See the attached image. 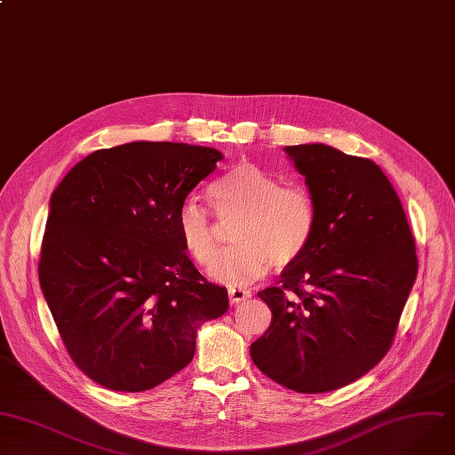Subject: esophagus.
Segmentation results:
<instances>
[{"mask_svg":"<svg viewBox=\"0 0 455 455\" xmlns=\"http://www.w3.org/2000/svg\"><path fill=\"white\" fill-rule=\"evenodd\" d=\"M228 293H229V302H231V304H238V302H242V300H246V299L251 297V291H250V290L236 288V286L229 288Z\"/></svg>","mask_w":455,"mask_h":455,"instance_id":"esophagus-1","label":"esophagus"}]
</instances>
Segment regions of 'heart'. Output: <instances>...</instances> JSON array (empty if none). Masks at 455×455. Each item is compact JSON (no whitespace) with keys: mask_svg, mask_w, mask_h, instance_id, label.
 <instances>
[{"mask_svg":"<svg viewBox=\"0 0 455 455\" xmlns=\"http://www.w3.org/2000/svg\"><path fill=\"white\" fill-rule=\"evenodd\" d=\"M219 217L238 215L233 226L236 246L219 251V229L209 209L188 196L177 209L179 236L198 266H209L219 283L242 286L262 278L271 266L284 269L309 248L317 229V204L299 184L283 186L271 172L240 162L209 186Z\"/></svg>","mask_w":455,"mask_h":455,"instance_id":"b5f03b06","label":"heart"}]
</instances>
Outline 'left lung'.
Segmentation results:
<instances>
[{
	"instance_id": "obj_1",
	"label": "left lung",
	"mask_w": 455,
	"mask_h": 455,
	"mask_svg": "<svg viewBox=\"0 0 455 455\" xmlns=\"http://www.w3.org/2000/svg\"><path fill=\"white\" fill-rule=\"evenodd\" d=\"M317 204L307 251L259 291L273 319L255 366L299 394L368 373L394 344L417 275L415 240L387 174L324 144L286 148Z\"/></svg>"
}]
</instances>
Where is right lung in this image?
<instances>
[{
  "mask_svg": "<svg viewBox=\"0 0 455 455\" xmlns=\"http://www.w3.org/2000/svg\"><path fill=\"white\" fill-rule=\"evenodd\" d=\"M219 160L212 148L131 142L94 151L54 189L40 286L68 357L100 387H158L191 363L198 326L228 311L174 224Z\"/></svg>",
  "mask_w": 455,
  "mask_h": 455,
  "instance_id": "obj_1",
  "label": "right lung"
}]
</instances>
